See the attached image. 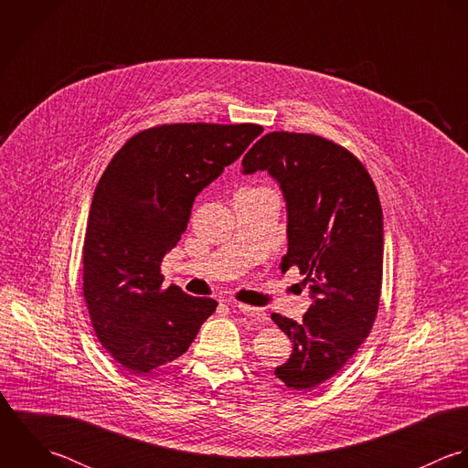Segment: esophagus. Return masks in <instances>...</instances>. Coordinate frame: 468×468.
Returning a JSON list of instances; mask_svg holds the SVG:
<instances>
[{
    "instance_id": "esophagus-1",
    "label": "esophagus",
    "mask_w": 468,
    "mask_h": 468,
    "mask_svg": "<svg viewBox=\"0 0 468 468\" xmlns=\"http://www.w3.org/2000/svg\"><path fill=\"white\" fill-rule=\"evenodd\" d=\"M228 305L231 309H239L242 314L251 316L255 320H266V313L262 309H257V307H251V305H246V303H239V302H228Z\"/></svg>"
}]
</instances>
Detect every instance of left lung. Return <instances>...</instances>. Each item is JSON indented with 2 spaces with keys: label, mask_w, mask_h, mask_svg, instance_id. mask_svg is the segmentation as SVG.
Returning a JSON list of instances; mask_svg holds the SVG:
<instances>
[{
  "label": "left lung",
  "mask_w": 468,
  "mask_h": 468,
  "mask_svg": "<svg viewBox=\"0 0 468 468\" xmlns=\"http://www.w3.org/2000/svg\"><path fill=\"white\" fill-rule=\"evenodd\" d=\"M268 172L287 209V253L313 303L302 322L273 313L292 342L275 369L285 387L311 390L338 373L373 329L381 291L383 215L369 172L346 148L313 133L271 132L242 159Z\"/></svg>",
  "instance_id": "obj_1"
}]
</instances>
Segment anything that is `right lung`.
Here are the masks:
<instances>
[{"instance_id":"right-lung-1","label":"right lung","mask_w":468,"mask_h":468,"mask_svg":"<svg viewBox=\"0 0 468 468\" xmlns=\"http://www.w3.org/2000/svg\"><path fill=\"white\" fill-rule=\"evenodd\" d=\"M264 132L259 124H163L133 135L95 187L83 246V294L97 340L126 371L185 355L217 307L163 289L161 262L186 231L195 197Z\"/></svg>"}]
</instances>
